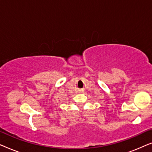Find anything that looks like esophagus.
<instances>
[{
	"instance_id": "34e87169",
	"label": "esophagus",
	"mask_w": 152,
	"mask_h": 152,
	"mask_svg": "<svg viewBox=\"0 0 152 152\" xmlns=\"http://www.w3.org/2000/svg\"><path fill=\"white\" fill-rule=\"evenodd\" d=\"M79 92H82V91H81V90H80V91H79Z\"/></svg>"
}]
</instances>
